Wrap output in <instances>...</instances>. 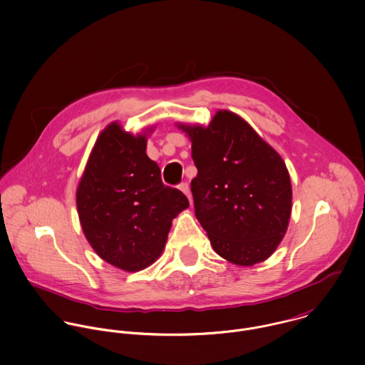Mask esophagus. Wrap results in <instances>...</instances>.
Instances as JSON below:
<instances>
[{
  "mask_svg": "<svg viewBox=\"0 0 365 365\" xmlns=\"http://www.w3.org/2000/svg\"><path fill=\"white\" fill-rule=\"evenodd\" d=\"M179 189L187 196V199L192 202V195H190V187H189V185L187 183H180L179 185Z\"/></svg>",
  "mask_w": 365,
  "mask_h": 365,
  "instance_id": "1",
  "label": "esophagus"
}]
</instances>
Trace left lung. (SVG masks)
Listing matches in <instances>:
<instances>
[{
    "mask_svg": "<svg viewBox=\"0 0 365 365\" xmlns=\"http://www.w3.org/2000/svg\"><path fill=\"white\" fill-rule=\"evenodd\" d=\"M176 125L192 141L195 211L212 249L238 266L264 262L283 241L291 217L283 158L230 110H218L205 127Z\"/></svg>",
    "mask_w": 365,
    "mask_h": 365,
    "instance_id": "obj_1",
    "label": "left lung"
}]
</instances>
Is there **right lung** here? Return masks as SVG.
Wrapping results in <instances>:
<instances>
[{
    "mask_svg": "<svg viewBox=\"0 0 365 365\" xmlns=\"http://www.w3.org/2000/svg\"><path fill=\"white\" fill-rule=\"evenodd\" d=\"M147 131L134 135L118 122L108 124L77 187L86 241L101 259L130 273L161 256L172 220L189 207L180 190L163 185L160 166L148 158Z\"/></svg>",
    "mask_w": 365,
    "mask_h": 365,
    "instance_id": "obj_1",
    "label": "right lung"
}]
</instances>
